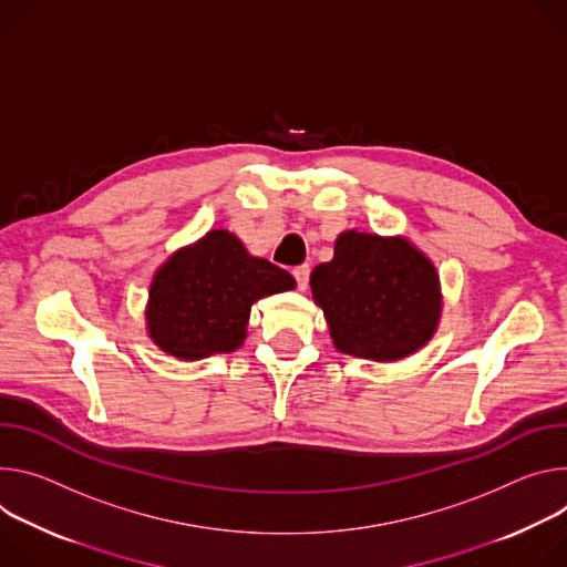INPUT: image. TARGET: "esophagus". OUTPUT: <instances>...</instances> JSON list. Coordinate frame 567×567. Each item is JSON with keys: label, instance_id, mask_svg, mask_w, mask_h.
Returning <instances> with one entry per match:
<instances>
[{"label": "esophagus", "instance_id": "obj_1", "mask_svg": "<svg viewBox=\"0 0 567 567\" xmlns=\"http://www.w3.org/2000/svg\"><path fill=\"white\" fill-rule=\"evenodd\" d=\"M292 277H295V281H297V288H299V290H306V286H308V277H310V268H308V264L297 266V268L292 270Z\"/></svg>", "mask_w": 567, "mask_h": 567}]
</instances>
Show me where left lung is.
Returning a JSON list of instances; mask_svg holds the SVG:
<instances>
[{
    "mask_svg": "<svg viewBox=\"0 0 567 567\" xmlns=\"http://www.w3.org/2000/svg\"><path fill=\"white\" fill-rule=\"evenodd\" d=\"M310 288L333 344L379 362L421 349L442 312L436 270L405 238L340 234L333 259L310 272Z\"/></svg>",
    "mask_w": 567,
    "mask_h": 567,
    "instance_id": "obj_1",
    "label": "left lung"
}]
</instances>
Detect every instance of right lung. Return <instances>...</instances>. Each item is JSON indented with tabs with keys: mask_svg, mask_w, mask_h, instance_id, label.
<instances>
[{
	"mask_svg": "<svg viewBox=\"0 0 567 567\" xmlns=\"http://www.w3.org/2000/svg\"><path fill=\"white\" fill-rule=\"evenodd\" d=\"M292 288L290 272L249 257L234 234L214 229L157 270L146 310L148 333L182 360L229 353L245 340L251 303Z\"/></svg>",
	"mask_w": 567,
	"mask_h": 567,
	"instance_id": "1",
	"label": "right lung"
}]
</instances>
